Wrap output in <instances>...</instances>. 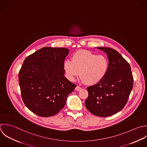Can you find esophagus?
Here are the masks:
<instances>
[{
  "mask_svg": "<svg viewBox=\"0 0 147 147\" xmlns=\"http://www.w3.org/2000/svg\"><path fill=\"white\" fill-rule=\"evenodd\" d=\"M75 89H76V90H77V91H80V90H81L82 89V88H81L80 86L77 85V86L76 87Z\"/></svg>",
  "mask_w": 147,
  "mask_h": 147,
  "instance_id": "obj_1",
  "label": "esophagus"
}]
</instances>
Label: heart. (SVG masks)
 <instances>
[{
	"label": "heart",
	"instance_id": "heart-1",
	"mask_svg": "<svg viewBox=\"0 0 147 147\" xmlns=\"http://www.w3.org/2000/svg\"><path fill=\"white\" fill-rule=\"evenodd\" d=\"M109 63L104 55H97L86 50H79L71 56V61L63 63V69L67 78L74 81L78 75L82 82L92 85L100 82L107 75Z\"/></svg>",
	"mask_w": 147,
	"mask_h": 147
}]
</instances>
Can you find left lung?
I'll use <instances>...</instances> for the list:
<instances>
[{
    "label": "left lung",
    "mask_w": 147,
    "mask_h": 147,
    "mask_svg": "<svg viewBox=\"0 0 147 147\" xmlns=\"http://www.w3.org/2000/svg\"><path fill=\"white\" fill-rule=\"evenodd\" d=\"M104 51L109 59L105 77L98 84L87 88V109L95 116L108 117L123 109L127 103L134 86L129 63L113 49L97 47Z\"/></svg>",
    "instance_id": "left-lung-1"
}]
</instances>
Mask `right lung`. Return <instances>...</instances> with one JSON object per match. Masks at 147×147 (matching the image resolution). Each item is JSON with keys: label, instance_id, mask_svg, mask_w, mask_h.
<instances>
[{"label": "right lung", "instance_id": "right-lung-1", "mask_svg": "<svg viewBox=\"0 0 147 147\" xmlns=\"http://www.w3.org/2000/svg\"><path fill=\"white\" fill-rule=\"evenodd\" d=\"M69 51L45 47L24 59L18 74L20 93L25 105L35 115L46 117L58 113L77 86L64 77Z\"/></svg>", "mask_w": 147, "mask_h": 147}]
</instances>
